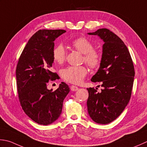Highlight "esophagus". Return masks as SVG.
I'll return each mask as SVG.
<instances>
[{
	"instance_id": "34e87169",
	"label": "esophagus",
	"mask_w": 147,
	"mask_h": 147,
	"mask_svg": "<svg viewBox=\"0 0 147 147\" xmlns=\"http://www.w3.org/2000/svg\"><path fill=\"white\" fill-rule=\"evenodd\" d=\"M70 88L72 91H76L79 89V88L76 87V86H75V85H71Z\"/></svg>"
}]
</instances>
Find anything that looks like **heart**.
<instances>
[{"mask_svg": "<svg viewBox=\"0 0 147 147\" xmlns=\"http://www.w3.org/2000/svg\"><path fill=\"white\" fill-rule=\"evenodd\" d=\"M71 45L74 49L83 54V61L92 69L98 68L102 61V55L95 50L94 45L85 37H80L73 39ZM65 49L62 44H59L53 48L52 57L57 64H61L66 59ZM87 74V69L84 65L69 66L63 69L61 72L62 78L65 81L73 84H78L84 79Z\"/></svg>", "mask_w": 147, "mask_h": 147, "instance_id": "obj_1", "label": "heart"}]
</instances>
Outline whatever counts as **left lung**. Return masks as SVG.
<instances>
[{
  "mask_svg": "<svg viewBox=\"0 0 147 147\" xmlns=\"http://www.w3.org/2000/svg\"><path fill=\"white\" fill-rule=\"evenodd\" d=\"M90 35L99 36L105 42L102 61L91 81L104 87L88 88V112L95 122L107 124L124 110L131 99L134 68L130 53L122 40L107 28H100ZM100 86V85H99Z\"/></svg>",
  "mask_w": 147,
  "mask_h": 147,
  "instance_id": "1",
  "label": "left lung"
}]
</instances>
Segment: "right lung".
Here are the masks:
<instances>
[{"instance_id":"right-lung-1","label":"right lung","mask_w":147,"mask_h":147,"mask_svg":"<svg viewBox=\"0 0 147 147\" xmlns=\"http://www.w3.org/2000/svg\"><path fill=\"white\" fill-rule=\"evenodd\" d=\"M65 30H39L30 37L20 55L16 69L18 99L23 110L34 122L47 125L59 119L63 101L69 92L64 82L55 91L49 81L58 74L51 71L54 41Z\"/></svg>"}]
</instances>
